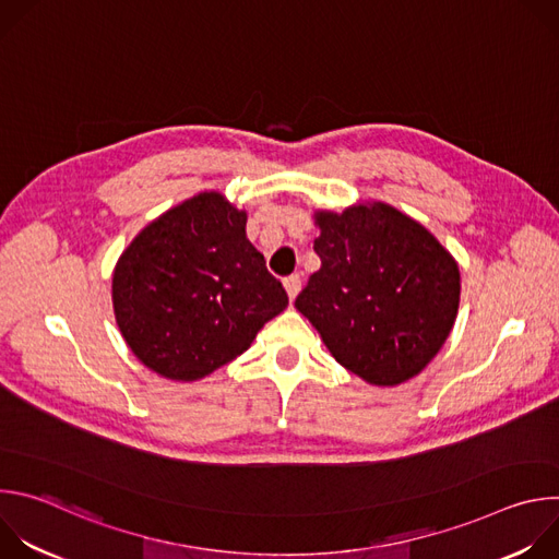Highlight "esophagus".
<instances>
[{
    "mask_svg": "<svg viewBox=\"0 0 559 559\" xmlns=\"http://www.w3.org/2000/svg\"><path fill=\"white\" fill-rule=\"evenodd\" d=\"M283 285H285V289H287V296L294 300V298L298 296V292H300V276H298V274H292V276H287V278L283 281Z\"/></svg>",
    "mask_w": 559,
    "mask_h": 559,
    "instance_id": "34e87169",
    "label": "esophagus"
}]
</instances>
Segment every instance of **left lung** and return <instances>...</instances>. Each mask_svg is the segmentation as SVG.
<instances>
[{
	"label": "left lung",
	"mask_w": 559,
	"mask_h": 559,
	"mask_svg": "<svg viewBox=\"0 0 559 559\" xmlns=\"http://www.w3.org/2000/svg\"><path fill=\"white\" fill-rule=\"evenodd\" d=\"M309 276L296 309L332 356L380 386L420 373L444 345L460 302L453 257L420 223L384 203L316 216Z\"/></svg>",
	"instance_id": "1"
}]
</instances>
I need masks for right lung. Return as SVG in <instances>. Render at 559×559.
Returning a JSON list of instances; mask_svg holds the SVG:
<instances>
[{"label":"right lung","mask_w":559,"mask_h":559,"mask_svg":"<svg viewBox=\"0 0 559 559\" xmlns=\"http://www.w3.org/2000/svg\"><path fill=\"white\" fill-rule=\"evenodd\" d=\"M246 223V212L203 192L152 221L121 254L112 276L117 325L152 371L199 380L241 356L287 307Z\"/></svg>","instance_id":"1"}]
</instances>
